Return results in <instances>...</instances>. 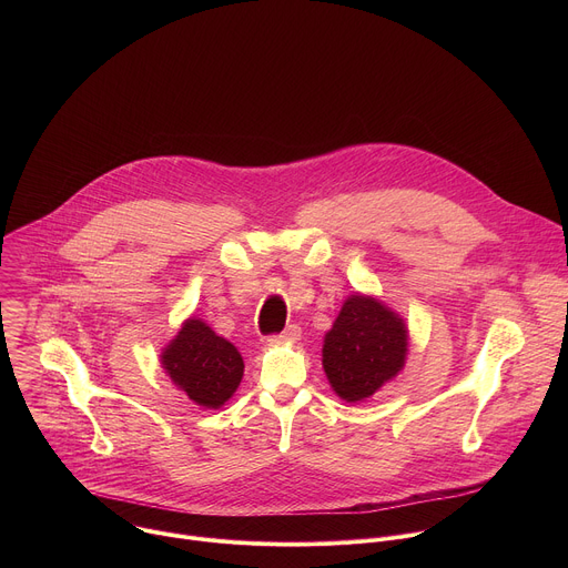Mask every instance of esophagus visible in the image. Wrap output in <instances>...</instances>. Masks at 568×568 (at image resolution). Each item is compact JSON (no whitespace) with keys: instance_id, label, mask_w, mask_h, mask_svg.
I'll list each match as a JSON object with an SVG mask.
<instances>
[{"instance_id":"esophagus-1","label":"esophagus","mask_w":568,"mask_h":568,"mask_svg":"<svg viewBox=\"0 0 568 568\" xmlns=\"http://www.w3.org/2000/svg\"><path fill=\"white\" fill-rule=\"evenodd\" d=\"M296 339H301V328L296 326V323H292V326H287L281 335H274V337H270V342L272 344H283V342H296Z\"/></svg>"}]
</instances>
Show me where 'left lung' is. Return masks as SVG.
Instances as JSON below:
<instances>
[{
    "label": "left lung",
    "instance_id": "left-lung-1",
    "mask_svg": "<svg viewBox=\"0 0 568 568\" xmlns=\"http://www.w3.org/2000/svg\"><path fill=\"white\" fill-rule=\"evenodd\" d=\"M404 318L382 301L351 294L323 339V371L346 402H362L393 379L407 359Z\"/></svg>",
    "mask_w": 568,
    "mask_h": 568
}]
</instances>
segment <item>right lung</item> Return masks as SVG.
<instances>
[{
  "mask_svg": "<svg viewBox=\"0 0 568 568\" xmlns=\"http://www.w3.org/2000/svg\"><path fill=\"white\" fill-rule=\"evenodd\" d=\"M161 364L175 386L204 409H220L245 373L237 348L195 316L184 321L178 337L161 353Z\"/></svg>",
  "mask_w": 568,
  "mask_h": 568,
  "instance_id": "obj_1",
  "label": "right lung"
}]
</instances>
